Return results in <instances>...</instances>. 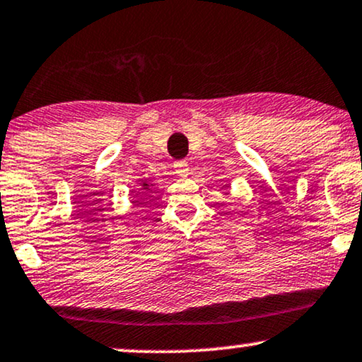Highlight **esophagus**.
Wrapping results in <instances>:
<instances>
[{
    "label": "esophagus",
    "instance_id": "1",
    "mask_svg": "<svg viewBox=\"0 0 362 362\" xmlns=\"http://www.w3.org/2000/svg\"><path fill=\"white\" fill-rule=\"evenodd\" d=\"M189 163L187 162H175V172H177V175L178 177H182V178H185V177H189Z\"/></svg>",
    "mask_w": 362,
    "mask_h": 362
}]
</instances>
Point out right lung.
<instances>
[{
	"mask_svg": "<svg viewBox=\"0 0 362 362\" xmlns=\"http://www.w3.org/2000/svg\"><path fill=\"white\" fill-rule=\"evenodd\" d=\"M139 187H141V189L142 190H151L152 189V187H153V184H152V182H148L147 180V178H142V180H139Z\"/></svg>",
	"mask_w": 362,
	"mask_h": 362,
	"instance_id": "add662e5",
	"label": "right lung"
}]
</instances>
